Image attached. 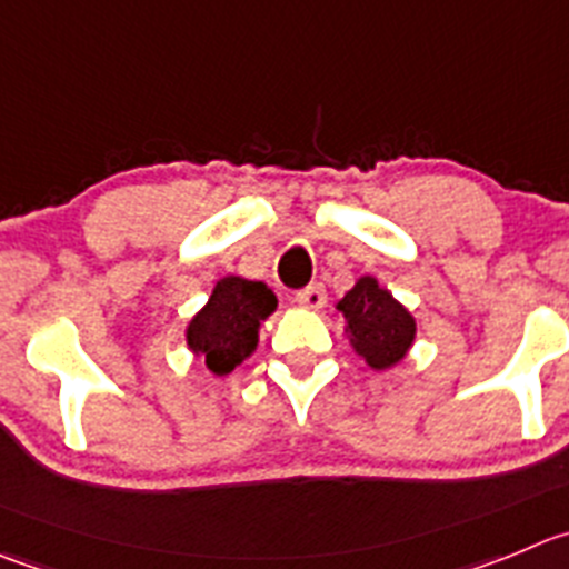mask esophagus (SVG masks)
I'll list each match as a JSON object with an SVG mask.
<instances>
[{
	"instance_id": "34e87169",
	"label": "esophagus",
	"mask_w": 569,
	"mask_h": 569,
	"mask_svg": "<svg viewBox=\"0 0 569 569\" xmlns=\"http://www.w3.org/2000/svg\"><path fill=\"white\" fill-rule=\"evenodd\" d=\"M296 305L305 307V310H321V307L327 305V290H323L321 284H310V288L296 293Z\"/></svg>"
}]
</instances>
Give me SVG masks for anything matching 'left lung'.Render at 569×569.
I'll use <instances>...</instances> for the list:
<instances>
[{
	"mask_svg": "<svg viewBox=\"0 0 569 569\" xmlns=\"http://www.w3.org/2000/svg\"><path fill=\"white\" fill-rule=\"evenodd\" d=\"M343 332L355 355L375 371L397 369L416 343V318L377 276H360L338 301Z\"/></svg>",
	"mask_w": 569,
	"mask_h": 569,
	"instance_id": "obj_1",
	"label": "left lung"
}]
</instances>
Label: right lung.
I'll list each match as a JSON object with an SVG mask.
<instances>
[{"instance_id": "right-lung-1", "label": "right lung", "mask_w": 569, "mask_h": 569, "mask_svg": "<svg viewBox=\"0 0 569 569\" xmlns=\"http://www.w3.org/2000/svg\"><path fill=\"white\" fill-rule=\"evenodd\" d=\"M276 296L264 281L223 276L192 318L183 338L194 360L214 377L234 371L257 351L259 329L276 312Z\"/></svg>"}]
</instances>
